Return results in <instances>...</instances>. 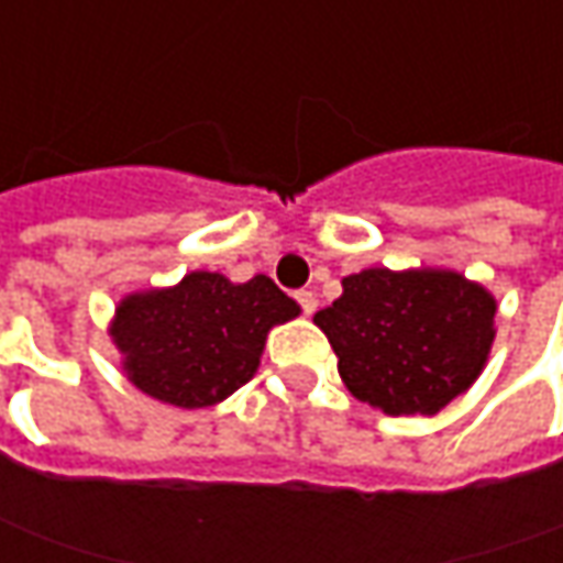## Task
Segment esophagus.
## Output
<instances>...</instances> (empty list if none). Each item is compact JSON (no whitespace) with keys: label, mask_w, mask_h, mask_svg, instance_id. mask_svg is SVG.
Returning a JSON list of instances; mask_svg holds the SVG:
<instances>
[{"label":"esophagus","mask_w":563,"mask_h":563,"mask_svg":"<svg viewBox=\"0 0 563 563\" xmlns=\"http://www.w3.org/2000/svg\"><path fill=\"white\" fill-rule=\"evenodd\" d=\"M296 301H299L301 314H314V308H318V296H314V292H308V289L296 292Z\"/></svg>","instance_id":"esophagus-1"}]
</instances>
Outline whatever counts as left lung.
<instances>
[{"label":"left lung","instance_id":"obj_1","mask_svg":"<svg viewBox=\"0 0 563 563\" xmlns=\"http://www.w3.org/2000/svg\"><path fill=\"white\" fill-rule=\"evenodd\" d=\"M349 393L383 415H437L483 374L495 299L457 271L367 267L314 314Z\"/></svg>","mask_w":563,"mask_h":563}]
</instances>
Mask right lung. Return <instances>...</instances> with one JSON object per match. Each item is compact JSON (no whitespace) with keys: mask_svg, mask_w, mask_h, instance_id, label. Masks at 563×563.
Instances as JSON below:
<instances>
[{"mask_svg":"<svg viewBox=\"0 0 563 563\" xmlns=\"http://www.w3.org/2000/svg\"><path fill=\"white\" fill-rule=\"evenodd\" d=\"M299 311L264 274L230 283L192 271L177 286L121 299L108 333L136 389L177 408H208L255 377L267 333Z\"/></svg>","mask_w":563,"mask_h":563,"instance_id":"1","label":"right lung"}]
</instances>
